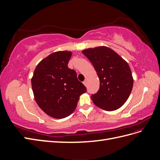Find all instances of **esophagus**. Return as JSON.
Returning <instances> with one entry per match:
<instances>
[{"mask_svg":"<svg viewBox=\"0 0 160 160\" xmlns=\"http://www.w3.org/2000/svg\"><path fill=\"white\" fill-rule=\"evenodd\" d=\"M87 83H88V82H87V81H86V80L83 81V84L85 85V86H87V84H88Z\"/></svg>","mask_w":160,"mask_h":160,"instance_id":"34e87169","label":"esophagus"}]
</instances>
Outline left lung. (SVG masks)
Listing matches in <instances>:
<instances>
[{
	"instance_id": "8db88e82",
	"label": "left lung",
	"mask_w": 160,
	"mask_h": 160,
	"mask_svg": "<svg viewBox=\"0 0 160 160\" xmlns=\"http://www.w3.org/2000/svg\"><path fill=\"white\" fill-rule=\"evenodd\" d=\"M93 64L100 81L99 89L91 98L105 111L120 108L132 92L133 79L128 62L110 48L101 46L82 51Z\"/></svg>"
}]
</instances>
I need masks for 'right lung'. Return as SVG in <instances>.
<instances>
[{
  "label": "right lung",
  "instance_id": "add662e5",
  "mask_svg": "<svg viewBox=\"0 0 160 160\" xmlns=\"http://www.w3.org/2000/svg\"><path fill=\"white\" fill-rule=\"evenodd\" d=\"M71 51H57L37 65L31 79L34 98L44 112L55 119H62L75 109L85 85L67 65Z\"/></svg>",
  "mask_w": 160,
  "mask_h": 160
}]
</instances>
